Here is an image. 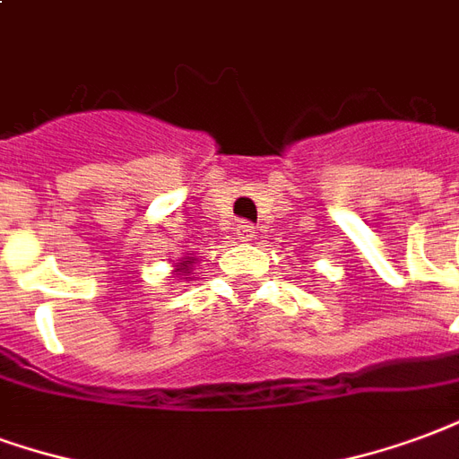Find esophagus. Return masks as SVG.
Segmentation results:
<instances>
[{
    "label": "esophagus",
    "mask_w": 459,
    "mask_h": 459,
    "mask_svg": "<svg viewBox=\"0 0 459 459\" xmlns=\"http://www.w3.org/2000/svg\"><path fill=\"white\" fill-rule=\"evenodd\" d=\"M237 234H239L242 242H252L254 237H256V230H254V225H249V222H239V225H237Z\"/></svg>",
    "instance_id": "obj_1"
}]
</instances>
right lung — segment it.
Instances as JSON below:
<instances>
[{
    "label": "right lung",
    "instance_id": "right-lung-1",
    "mask_svg": "<svg viewBox=\"0 0 459 459\" xmlns=\"http://www.w3.org/2000/svg\"><path fill=\"white\" fill-rule=\"evenodd\" d=\"M193 262H195V259H193V256H188V262H180V266L176 271H178V276H188L190 273V266H193Z\"/></svg>",
    "mask_w": 459,
    "mask_h": 459
}]
</instances>
